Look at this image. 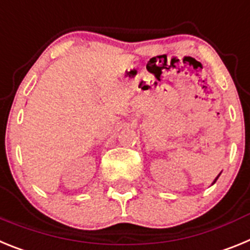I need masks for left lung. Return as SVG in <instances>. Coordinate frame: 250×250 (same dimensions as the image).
<instances>
[{
    "label": "left lung",
    "mask_w": 250,
    "mask_h": 250,
    "mask_svg": "<svg viewBox=\"0 0 250 250\" xmlns=\"http://www.w3.org/2000/svg\"><path fill=\"white\" fill-rule=\"evenodd\" d=\"M219 177V176H218ZM218 177H216V179H215V181H216V180H218ZM215 181H214V182H215Z\"/></svg>",
    "instance_id": "left-lung-1"
}]
</instances>
